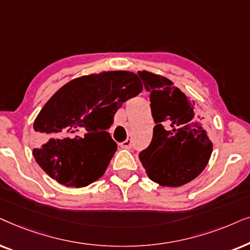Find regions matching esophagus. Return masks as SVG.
<instances>
[{"label": "esophagus", "mask_w": 250, "mask_h": 250, "mask_svg": "<svg viewBox=\"0 0 250 250\" xmlns=\"http://www.w3.org/2000/svg\"><path fill=\"white\" fill-rule=\"evenodd\" d=\"M121 146H122V147H125V148H131V146H132L131 135H128L127 139H125V142L121 143Z\"/></svg>", "instance_id": "obj_1"}]
</instances>
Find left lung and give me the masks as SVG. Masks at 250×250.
<instances>
[{"label":"left lung","mask_w":250,"mask_h":250,"mask_svg":"<svg viewBox=\"0 0 250 250\" xmlns=\"http://www.w3.org/2000/svg\"><path fill=\"white\" fill-rule=\"evenodd\" d=\"M138 76L149 92L156 123L152 141L139 159L151 181L178 188L200 175L211 155L205 118L170 80L146 71L138 72Z\"/></svg>","instance_id":"left-lung-1"}]
</instances>
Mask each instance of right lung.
Instances as JSON below:
<instances>
[{"instance_id":"1","label":"right lung","mask_w":250,"mask_h":250,"mask_svg":"<svg viewBox=\"0 0 250 250\" xmlns=\"http://www.w3.org/2000/svg\"><path fill=\"white\" fill-rule=\"evenodd\" d=\"M138 76L127 71L81 76L49 99L34 121L33 155L50 177L83 188L104 175L116 143L107 129L128 99L141 94Z\"/></svg>"}]
</instances>
